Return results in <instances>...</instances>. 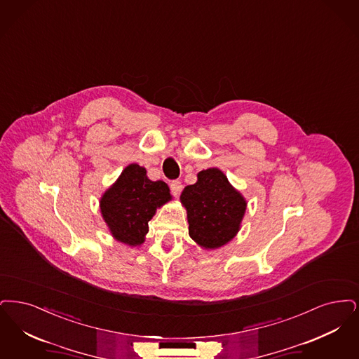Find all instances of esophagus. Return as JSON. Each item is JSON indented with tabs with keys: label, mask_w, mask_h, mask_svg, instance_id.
<instances>
[{
	"label": "esophagus",
	"mask_w": 359,
	"mask_h": 359,
	"mask_svg": "<svg viewBox=\"0 0 359 359\" xmlns=\"http://www.w3.org/2000/svg\"><path fill=\"white\" fill-rule=\"evenodd\" d=\"M170 189H172V196H174V197H178L180 193H181V190H182L181 181H178V180L172 181V182H170Z\"/></svg>",
	"instance_id": "1"
}]
</instances>
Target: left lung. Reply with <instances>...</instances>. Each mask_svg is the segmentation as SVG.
I'll use <instances>...</instances> for the list:
<instances>
[{"mask_svg": "<svg viewBox=\"0 0 359 359\" xmlns=\"http://www.w3.org/2000/svg\"><path fill=\"white\" fill-rule=\"evenodd\" d=\"M197 177V182L187 185L181 194L189 236L205 250L219 248L238 232L247 203L219 169L203 170Z\"/></svg>", "mask_w": 359, "mask_h": 359, "instance_id": "1", "label": "left lung"}]
</instances>
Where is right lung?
I'll use <instances>...</instances> for the list:
<instances>
[{"label":"right lung","mask_w":359,"mask_h":359,"mask_svg":"<svg viewBox=\"0 0 359 359\" xmlns=\"http://www.w3.org/2000/svg\"><path fill=\"white\" fill-rule=\"evenodd\" d=\"M172 200L168 184L151 181L146 169L133 163L100 200V210L112 236L127 245H140L156 208Z\"/></svg>","instance_id":"1"}]
</instances>
